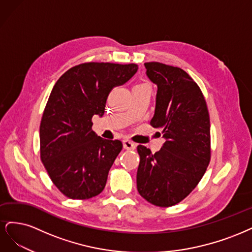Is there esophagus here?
Listing matches in <instances>:
<instances>
[{
  "label": "esophagus",
  "instance_id": "esophagus-1",
  "mask_svg": "<svg viewBox=\"0 0 252 252\" xmlns=\"http://www.w3.org/2000/svg\"><path fill=\"white\" fill-rule=\"evenodd\" d=\"M124 148L126 149V150H135L136 149V144L135 143H133L132 141H129V140H124Z\"/></svg>",
  "mask_w": 252,
  "mask_h": 252
}]
</instances>
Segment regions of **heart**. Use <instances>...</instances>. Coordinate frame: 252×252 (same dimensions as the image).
<instances>
[{
	"mask_svg": "<svg viewBox=\"0 0 252 252\" xmlns=\"http://www.w3.org/2000/svg\"><path fill=\"white\" fill-rule=\"evenodd\" d=\"M137 86H145V87H149L147 84H139V85H137Z\"/></svg>",
	"mask_w": 252,
	"mask_h": 252,
	"instance_id": "obj_1",
	"label": "heart"
}]
</instances>
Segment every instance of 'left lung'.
I'll list each match as a JSON object with an SVG mask.
<instances>
[{"label": "left lung", "instance_id": "8db88e82", "mask_svg": "<svg viewBox=\"0 0 252 252\" xmlns=\"http://www.w3.org/2000/svg\"><path fill=\"white\" fill-rule=\"evenodd\" d=\"M158 87L153 127L165 142L152 154L138 145L137 189L153 205L178 204L194 189L210 161V121L199 86L184 70L157 62L144 63Z\"/></svg>", "mask_w": 252, "mask_h": 252}]
</instances>
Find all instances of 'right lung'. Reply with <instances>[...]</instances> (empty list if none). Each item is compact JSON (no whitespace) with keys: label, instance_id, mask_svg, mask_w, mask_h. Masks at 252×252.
I'll return each instance as SVG.
<instances>
[{"label":"right lung","instance_id":"obj_1","mask_svg":"<svg viewBox=\"0 0 252 252\" xmlns=\"http://www.w3.org/2000/svg\"><path fill=\"white\" fill-rule=\"evenodd\" d=\"M137 70L136 63H84L54 85L39 126V152L51 181L66 197L86 200L103 190L123 143L97 136L92 118L103 115L112 89Z\"/></svg>","mask_w":252,"mask_h":252}]
</instances>
